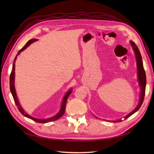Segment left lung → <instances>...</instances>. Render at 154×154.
<instances>
[{
  "label": "left lung",
  "instance_id": "left-lung-1",
  "mask_svg": "<svg viewBox=\"0 0 154 154\" xmlns=\"http://www.w3.org/2000/svg\"><path fill=\"white\" fill-rule=\"evenodd\" d=\"M130 44H131L133 48V50L134 51V53L136 55V61H137V67H138V81H139V85L140 87H141V95H140V102L138 103V105L136 106V109L134 110L132 112H130L129 114H128L126 116H125V119H128V118L130 117L134 113H135L136 111H138L140 106H142L143 103V99H144V96H145V91H146V73L145 70L143 69V63H142V56L141 54H140V52L138 50L137 45L134 44V42H130ZM122 120H113V122H121Z\"/></svg>",
  "mask_w": 154,
  "mask_h": 154
}]
</instances>
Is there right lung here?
Listing matches in <instances>:
<instances>
[{"label":"right lung","mask_w":154,"mask_h":154,"mask_svg":"<svg viewBox=\"0 0 154 154\" xmlns=\"http://www.w3.org/2000/svg\"><path fill=\"white\" fill-rule=\"evenodd\" d=\"M37 41L36 39H32V40H29L26 45H24V47H23L20 50L17 55H16V56L14 58V63H13L12 65V71H11V76H10V89H11V93L12 94V97H13V99H14V100L15 102L16 105L17 106V108L18 110L24 116L28 118V119H30L32 120L35 121V122H37L38 123H47V122H52V121H55V120H57V119H60L62 116L63 115V114L65 113V106H66V103H67V100L68 99L69 96V94L71 93L72 92V90L70 89L69 91H68V92L65 94L64 98H63V103H62V105H61V110L60 112H59L56 115L50 118V119H35V118L32 117L30 115H28V114L25 113L24 111L23 110V109L21 108V106H20V104L18 103V98L17 96H16V91H15V87H14V74H15V61L16 58H17L18 55L20 53L21 51H22L23 50H24L28 46H29L32 43H33V42Z\"/></svg>","instance_id":"obj_1"}]
</instances>
